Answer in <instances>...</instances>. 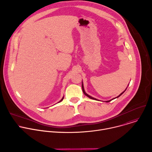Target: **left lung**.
I'll return each mask as SVG.
<instances>
[{
	"instance_id": "obj_1",
	"label": "left lung",
	"mask_w": 152,
	"mask_h": 152,
	"mask_svg": "<svg viewBox=\"0 0 152 152\" xmlns=\"http://www.w3.org/2000/svg\"><path fill=\"white\" fill-rule=\"evenodd\" d=\"M82 91H83V93H84V94L85 95V96H87V97H88L89 98H90V99H94V100H97L96 99H95V98H94V97H91V96H89L88 94H86L85 92V90H84V88H83V83L82 84ZM126 90V89L124 90V91ZM124 91H123L122 93H121L118 96H117L116 98H117V97H120ZM112 100H113V99H112ZM112 100H108V101H106V102H110V101H111Z\"/></svg>"
}]
</instances>
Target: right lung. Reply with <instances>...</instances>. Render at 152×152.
<instances>
[{"mask_svg": "<svg viewBox=\"0 0 152 152\" xmlns=\"http://www.w3.org/2000/svg\"><path fill=\"white\" fill-rule=\"evenodd\" d=\"M63 99H64V97H62V99H61V100H60V101H59V102H61V101H62V100H63Z\"/></svg>", "mask_w": 152, "mask_h": 152, "instance_id": "1", "label": "right lung"}]
</instances>
